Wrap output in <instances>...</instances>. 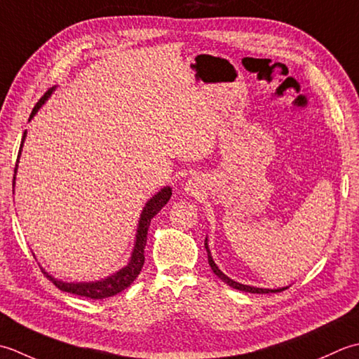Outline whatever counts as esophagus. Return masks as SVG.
<instances>
[{"mask_svg": "<svg viewBox=\"0 0 359 359\" xmlns=\"http://www.w3.org/2000/svg\"><path fill=\"white\" fill-rule=\"evenodd\" d=\"M203 181L200 177H192L186 182V192L189 195H198L203 190Z\"/></svg>", "mask_w": 359, "mask_h": 359, "instance_id": "esophagus-1", "label": "esophagus"}]
</instances>
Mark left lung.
<instances>
[{
    "label": "left lung",
    "instance_id": "8db88e82",
    "mask_svg": "<svg viewBox=\"0 0 359 359\" xmlns=\"http://www.w3.org/2000/svg\"><path fill=\"white\" fill-rule=\"evenodd\" d=\"M204 248H206V251H208V262H209V265H210V268H212V271H214V274H215L217 277H220V279H222L224 283H228L229 287H232V288L240 290V291H245V292H257V294H266V292H280V291L288 288V287L277 288V290L255 288V287H250V285H243V283H238V282H236V280H232V279H229V277L222 271L220 268H218V266L215 265V262H214V259H212L210 250H209V246H208V238H206V241H204Z\"/></svg>",
    "mask_w": 359,
    "mask_h": 359
}]
</instances>
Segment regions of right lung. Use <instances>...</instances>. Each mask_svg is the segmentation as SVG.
<instances>
[{
    "label": "right lung",
    "instance_id": "right-lung-1",
    "mask_svg": "<svg viewBox=\"0 0 359 359\" xmlns=\"http://www.w3.org/2000/svg\"><path fill=\"white\" fill-rule=\"evenodd\" d=\"M54 90H55V86H53L50 90H48L45 94H43V97L39 102H36V105L34 107L29 121L34 118V114L39 111L40 107L45 104V102L48 100L50 94H53ZM25 137H26V131L23 135V139H21L18 159H17V164H15V175H17V169H18V161H20V155H21V149H23ZM13 186H15V177H13ZM170 196H172V189L167 186V187L161 189L156 195H153L151 198L147 203H145V206L141 212V218H139L133 252H131V257H130L127 265L123 266L122 269H119V271H116L114 274L108 276L102 280L77 282V283L57 280L55 277L48 274L45 269H43V273L46 274L48 279L53 282L58 290L72 292V294H77V296H82V297H90V299H105V297H111L114 294H118V292L128 288L130 285L135 282V279L139 276V273H141V269L144 266V260H145L144 250H145V243H147V232H149V228H150V222H151V218L155 217L158 212L165 206L167 201L170 200Z\"/></svg>",
    "mask_w": 359,
    "mask_h": 359
}]
</instances>
